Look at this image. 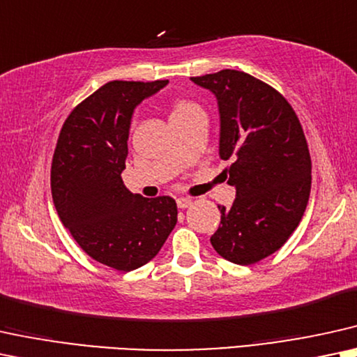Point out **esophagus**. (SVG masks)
I'll use <instances>...</instances> for the list:
<instances>
[{"label": "esophagus", "instance_id": "34e87169", "mask_svg": "<svg viewBox=\"0 0 357 357\" xmlns=\"http://www.w3.org/2000/svg\"><path fill=\"white\" fill-rule=\"evenodd\" d=\"M176 204H178L179 209H186L192 204V201L189 199V197H178V201H176Z\"/></svg>", "mask_w": 357, "mask_h": 357}]
</instances>
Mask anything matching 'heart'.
<instances>
[{
    "label": "heart",
    "instance_id": "obj_1",
    "mask_svg": "<svg viewBox=\"0 0 357 357\" xmlns=\"http://www.w3.org/2000/svg\"><path fill=\"white\" fill-rule=\"evenodd\" d=\"M196 103L189 102V100H183V98H178V100H174L173 103H171V115L169 119L174 120V119H181V116L191 114V112L197 110Z\"/></svg>",
    "mask_w": 357,
    "mask_h": 357
}]
</instances>
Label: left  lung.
<instances>
[{"label": "left lung", "mask_w": 357, "mask_h": 357, "mask_svg": "<svg viewBox=\"0 0 357 357\" xmlns=\"http://www.w3.org/2000/svg\"><path fill=\"white\" fill-rule=\"evenodd\" d=\"M219 103V155L236 188L231 209L218 206L220 225L211 237L225 260L252 265L288 241L303 218L311 191V158L290 103L272 85L241 70L191 77Z\"/></svg>", "instance_id": "left-lung-1"}]
</instances>
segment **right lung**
Masks as SVG:
<instances>
[{"label":"right lung","mask_w":357,"mask_h":357,"mask_svg":"<svg viewBox=\"0 0 357 357\" xmlns=\"http://www.w3.org/2000/svg\"><path fill=\"white\" fill-rule=\"evenodd\" d=\"M166 84L102 85L70 112L54 150L51 191L59 219L85 254L119 272L148 264L178 220L173 197L148 199L121 181L135 107Z\"/></svg>","instance_id":"1"}]
</instances>
